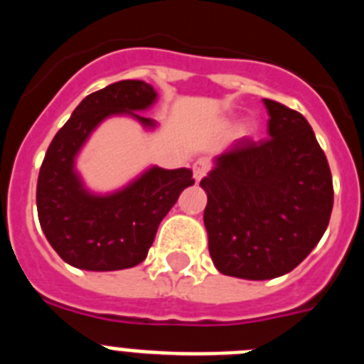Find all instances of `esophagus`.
Listing matches in <instances>:
<instances>
[{
	"instance_id": "34e87169",
	"label": "esophagus",
	"mask_w": 364,
	"mask_h": 364,
	"mask_svg": "<svg viewBox=\"0 0 364 364\" xmlns=\"http://www.w3.org/2000/svg\"><path fill=\"white\" fill-rule=\"evenodd\" d=\"M208 171H210V162L205 159H198L197 162L193 164V176H195L197 182H200V180L208 175Z\"/></svg>"
}]
</instances>
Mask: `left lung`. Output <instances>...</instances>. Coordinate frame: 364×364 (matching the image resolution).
Segmentation results:
<instances>
[{
	"label": "left lung",
	"instance_id": "left-lung-1",
	"mask_svg": "<svg viewBox=\"0 0 364 364\" xmlns=\"http://www.w3.org/2000/svg\"><path fill=\"white\" fill-rule=\"evenodd\" d=\"M268 138H242L200 180L213 264L266 281L291 272L324 235L333 208L330 166L301 112L264 98Z\"/></svg>",
	"mask_w": 364,
	"mask_h": 364
}]
</instances>
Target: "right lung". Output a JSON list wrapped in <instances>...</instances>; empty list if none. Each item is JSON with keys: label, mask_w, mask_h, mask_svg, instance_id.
<instances>
[{"label": "right lung", "mask_w": 364, "mask_h": 364, "mask_svg": "<svg viewBox=\"0 0 364 364\" xmlns=\"http://www.w3.org/2000/svg\"><path fill=\"white\" fill-rule=\"evenodd\" d=\"M156 91L140 80H122L85 96L53 138L36 188L38 218L54 252L67 264L89 272H112L140 264L147 257L162 218L180 193L195 184L191 169L149 167L120 191L95 195L83 188L74 159L100 122L112 114L140 117Z\"/></svg>", "instance_id": "add662e5"}]
</instances>
